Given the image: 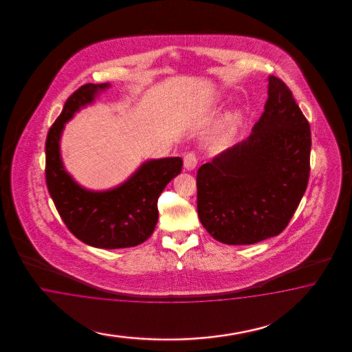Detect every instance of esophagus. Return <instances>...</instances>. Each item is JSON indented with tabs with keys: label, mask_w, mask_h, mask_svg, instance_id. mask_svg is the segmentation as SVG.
I'll list each match as a JSON object with an SVG mask.
<instances>
[{
	"label": "esophagus",
	"mask_w": 352,
	"mask_h": 352,
	"mask_svg": "<svg viewBox=\"0 0 352 352\" xmlns=\"http://www.w3.org/2000/svg\"><path fill=\"white\" fill-rule=\"evenodd\" d=\"M183 164H184V168L187 170H192L196 168L197 165V157H196V153L195 152H187L184 159H183Z\"/></svg>",
	"instance_id": "34e87169"
}]
</instances>
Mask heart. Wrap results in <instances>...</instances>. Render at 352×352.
<instances>
[{
	"label": "heart",
	"instance_id": "heart-1",
	"mask_svg": "<svg viewBox=\"0 0 352 352\" xmlns=\"http://www.w3.org/2000/svg\"><path fill=\"white\" fill-rule=\"evenodd\" d=\"M241 124V115L237 111L227 113L217 125V128L208 139V146L213 151H223L232 146Z\"/></svg>",
	"mask_w": 352,
	"mask_h": 352
}]
</instances>
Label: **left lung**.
<instances>
[{
  "label": "left lung",
  "instance_id": "1",
  "mask_svg": "<svg viewBox=\"0 0 352 352\" xmlns=\"http://www.w3.org/2000/svg\"><path fill=\"white\" fill-rule=\"evenodd\" d=\"M311 130L284 81L268 77L265 112L252 134L197 171V213L227 245H250L288 226L309 178Z\"/></svg>",
  "mask_w": 352,
  "mask_h": 352
}]
</instances>
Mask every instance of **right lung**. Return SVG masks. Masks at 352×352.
<instances>
[{
    "label": "right lung",
    "mask_w": 352,
    "mask_h": 352,
    "mask_svg": "<svg viewBox=\"0 0 352 352\" xmlns=\"http://www.w3.org/2000/svg\"><path fill=\"white\" fill-rule=\"evenodd\" d=\"M109 84H86L67 99L47 133L46 184L67 228L87 245L100 249L131 248L144 243L159 219L157 200L166 184L182 171L181 157L144 162L128 181L113 190L87 191L64 170L59 140L64 124L91 103Z\"/></svg>",
    "instance_id": "obj_1"
}]
</instances>
